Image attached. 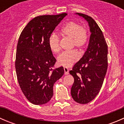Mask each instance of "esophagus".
Wrapping results in <instances>:
<instances>
[{
  "mask_svg": "<svg viewBox=\"0 0 124 124\" xmlns=\"http://www.w3.org/2000/svg\"><path fill=\"white\" fill-rule=\"evenodd\" d=\"M64 72L65 75L68 74H69V70L67 68H64Z\"/></svg>",
  "mask_w": 124,
  "mask_h": 124,
  "instance_id": "1",
  "label": "esophagus"
}]
</instances>
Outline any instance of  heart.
<instances>
[{
	"instance_id": "1",
	"label": "heart",
	"mask_w": 124,
	"mask_h": 124,
	"mask_svg": "<svg viewBox=\"0 0 124 124\" xmlns=\"http://www.w3.org/2000/svg\"><path fill=\"white\" fill-rule=\"evenodd\" d=\"M61 33L63 37L71 39V47H76L82 50L85 47L87 42L86 30L80 24L74 22H68L62 27ZM59 37L52 34L48 39V46L53 53L57 54L60 52ZM79 58L77 52L74 50L62 53L57 57V64L67 68L71 67Z\"/></svg>"
}]
</instances>
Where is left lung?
<instances>
[{
    "instance_id": "obj_1",
    "label": "left lung",
    "mask_w": 124,
    "mask_h": 124,
    "mask_svg": "<svg viewBox=\"0 0 124 124\" xmlns=\"http://www.w3.org/2000/svg\"><path fill=\"white\" fill-rule=\"evenodd\" d=\"M76 14L87 21L91 32L85 53L70 71L74 78L71 96L75 101L84 104L93 100L102 87L108 66V47L103 33L94 20L83 14Z\"/></svg>"
}]
</instances>
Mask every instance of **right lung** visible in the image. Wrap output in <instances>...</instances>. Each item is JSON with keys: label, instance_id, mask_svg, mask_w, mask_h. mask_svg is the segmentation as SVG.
Segmentation results:
<instances>
[{"label": "right lung", "instance_id": "1", "mask_svg": "<svg viewBox=\"0 0 124 124\" xmlns=\"http://www.w3.org/2000/svg\"><path fill=\"white\" fill-rule=\"evenodd\" d=\"M67 13L36 17L21 33L17 46L16 70L22 92L35 105L47 103L53 95V85L64 74L62 67L53 69L56 59L48 46L55 27Z\"/></svg>", "mask_w": 124, "mask_h": 124}]
</instances>
